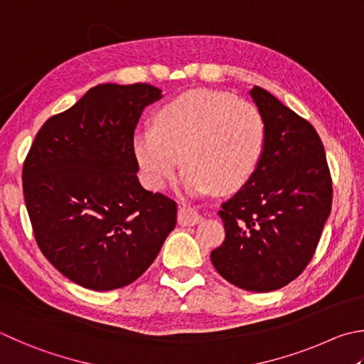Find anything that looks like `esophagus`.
<instances>
[{
    "label": "esophagus",
    "instance_id": "34e87169",
    "mask_svg": "<svg viewBox=\"0 0 364 364\" xmlns=\"http://www.w3.org/2000/svg\"><path fill=\"white\" fill-rule=\"evenodd\" d=\"M202 221V216L197 213L196 210L189 207H181L178 210V223L181 226H194V224H199Z\"/></svg>",
    "mask_w": 364,
    "mask_h": 364
}]
</instances>
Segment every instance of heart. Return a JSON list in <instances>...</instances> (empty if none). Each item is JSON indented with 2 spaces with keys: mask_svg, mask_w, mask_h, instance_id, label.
<instances>
[{
  "mask_svg": "<svg viewBox=\"0 0 364 364\" xmlns=\"http://www.w3.org/2000/svg\"><path fill=\"white\" fill-rule=\"evenodd\" d=\"M264 148V122L253 103L224 92L199 89L157 109L153 127L134 136L141 180L159 191L178 164L181 184L191 193L216 188L234 191L248 181Z\"/></svg>",
  "mask_w": 364,
  "mask_h": 364,
  "instance_id": "1",
  "label": "heart"
}]
</instances>
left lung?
<instances>
[{
  "label": "left lung",
  "mask_w": 364,
  "mask_h": 364,
  "mask_svg": "<svg viewBox=\"0 0 364 364\" xmlns=\"http://www.w3.org/2000/svg\"><path fill=\"white\" fill-rule=\"evenodd\" d=\"M264 122L253 175L218 211L226 229L211 262L247 291L283 288L302 274L331 211L333 181L314 125L267 90H250Z\"/></svg>",
  "instance_id": "obj_1"
}]
</instances>
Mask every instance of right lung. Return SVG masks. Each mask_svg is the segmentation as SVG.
Segmentation results:
<instances>
[{
    "label": "right lung",
    "mask_w": 364,
    "mask_h": 364,
    "mask_svg": "<svg viewBox=\"0 0 364 364\" xmlns=\"http://www.w3.org/2000/svg\"><path fill=\"white\" fill-rule=\"evenodd\" d=\"M162 90L98 84L49 117L23 162V197L39 250L94 291L130 285L176 224V202L138 181L134 132Z\"/></svg>",
    "instance_id": "add662e5"
}]
</instances>
